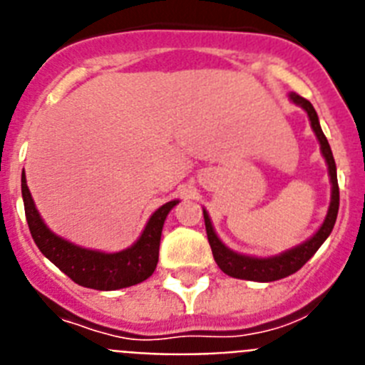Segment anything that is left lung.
Returning <instances> with one entry per match:
<instances>
[{
  "mask_svg": "<svg viewBox=\"0 0 365 365\" xmlns=\"http://www.w3.org/2000/svg\"><path fill=\"white\" fill-rule=\"evenodd\" d=\"M288 99L292 101L296 106H301L309 115V121L312 130H314L316 138L319 141V150L322 156L325 158L327 163L329 178H331V204H329L327 215L325 220L316 231L314 235L307 239L305 242L297 244L294 248L284 250V252L272 255V257H255V255H244V253L233 252L227 248L226 244L218 239L217 231H215L213 224L209 213L204 209V220H205V231H207V240L213 252V257L217 261L218 268L230 277L235 279H246V281H257V283H270V281H277V279L288 277V275L296 274L301 266L305 264L312 255L319 250L327 237L331 235L332 227H334L336 217H338V207H340V189H338V178H336V163L332 158L331 145H329L327 138L323 134L322 126H319L318 113H316L314 106L307 99L299 97L297 93H288Z\"/></svg>",
  "mask_w": 365,
  "mask_h": 365,
  "instance_id": "left-lung-1",
  "label": "left lung"
}]
</instances>
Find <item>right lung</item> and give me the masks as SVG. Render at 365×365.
I'll use <instances>...</instances> for the list:
<instances>
[{
	"instance_id": "obj_1",
	"label": "right lung",
	"mask_w": 365,
	"mask_h": 365,
	"mask_svg": "<svg viewBox=\"0 0 365 365\" xmlns=\"http://www.w3.org/2000/svg\"><path fill=\"white\" fill-rule=\"evenodd\" d=\"M21 196L27 224L38 250L75 283L93 290H119L143 283L145 279L150 277L156 270L160 257V240L165 218L174 205L180 204V200H170L158 207L148 218L139 239L130 248L106 253L82 248L53 233L38 213L27 187L25 173H21Z\"/></svg>"
}]
</instances>
